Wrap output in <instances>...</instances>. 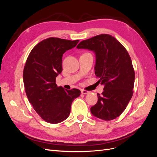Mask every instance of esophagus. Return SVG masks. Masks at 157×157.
I'll return each mask as SVG.
<instances>
[{
	"label": "esophagus",
	"mask_w": 157,
	"mask_h": 157,
	"mask_svg": "<svg viewBox=\"0 0 157 157\" xmlns=\"http://www.w3.org/2000/svg\"><path fill=\"white\" fill-rule=\"evenodd\" d=\"M81 93L82 94H89V92L86 91V90H81Z\"/></svg>",
	"instance_id": "obj_1"
}]
</instances>
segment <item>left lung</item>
Listing matches in <instances>:
<instances>
[{
    "instance_id": "1",
    "label": "left lung",
    "mask_w": 157,
    "mask_h": 157,
    "mask_svg": "<svg viewBox=\"0 0 157 157\" xmlns=\"http://www.w3.org/2000/svg\"><path fill=\"white\" fill-rule=\"evenodd\" d=\"M77 48L95 54V75L104 86L91 113L101 120L115 119L125 110L133 95L135 73L129 54L115 37L107 34L82 40Z\"/></svg>"
}]
</instances>
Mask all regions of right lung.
<instances>
[{
	"mask_svg": "<svg viewBox=\"0 0 157 157\" xmlns=\"http://www.w3.org/2000/svg\"><path fill=\"white\" fill-rule=\"evenodd\" d=\"M79 40L51 37L40 42L28 56L23 73V84L29 103L47 122L57 124L67 119L78 89L57 86L56 78L62 71V56L77 46Z\"/></svg>",
	"mask_w": 157,
	"mask_h": 157,
	"instance_id": "1",
	"label": "right lung"
}]
</instances>
